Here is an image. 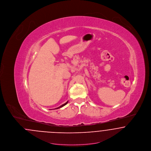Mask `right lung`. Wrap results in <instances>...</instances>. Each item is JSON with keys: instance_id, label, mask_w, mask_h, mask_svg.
I'll use <instances>...</instances> for the list:
<instances>
[{"instance_id": "right-lung-1", "label": "right lung", "mask_w": 151, "mask_h": 151, "mask_svg": "<svg viewBox=\"0 0 151 151\" xmlns=\"http://www.w3.org/2000/svg\"><path fill=\"white\" fill-rule=\"evenodd\" d=\"M67 103H68V101H67V102H65V104H63V105H61V106H59V107H58V108H55V109H59V108H62V107H63V106H65V105H66V104H67Z\"/></svg>"}]
</instances>
